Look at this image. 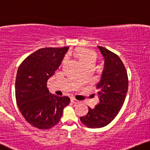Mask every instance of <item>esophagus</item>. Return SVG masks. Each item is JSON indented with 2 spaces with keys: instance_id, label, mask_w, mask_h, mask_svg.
Here are the masks:
<instances>
[{
  "instance_id": "1",
  "label": "esophagus",
  "mask_w": 150,
  "mask_h": 150,
  "mask_svg": "<svg viewBox=\"0 0 150 150\" xmlns=\"http://www.w3.org/2000/svg\"><path fill=\"white\" fill-rule=\"evenodd\" d=\"M71 102H73V104H79V100H75V98H71Z\"/></svg>"
}]
</instances>
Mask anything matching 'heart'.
I'll return each mask as SVG.
<instances>
[{
	"instance_id": "heart-1",
	"label": "heart",
	"mask_w": 150,
	"mask_h": 150,
	"mask_svg": "<svg viewBox=\"0 0 150 150\" xmlns=\"http://www.w3.org/2000/svg\"><path fill=\"white\" fill-rule=\"evenodd\" d=\"M77 54L79 56L81 62L83 65L90 63H96L97 59V55L93 51L88 50V49H79L77 50ZM67 58L64 59V62L67 61Z\"/></svg>"
}]
</instances>
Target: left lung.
<instances>
[{
	"label": "left lung",
	"mask_w": 150,
	"mask_h": 150,
	"mask_svg": "<svg viewBox=\"0 0 150 150\" xmlns=\"http://www.w3.org/2000/svg\"><path fill=\"white\" fill-rule=\"evenodd\" d=\"M104 59V69L96 86L99 103L80 120L89 128L96 129L108 125L121 109L128 91V77L119 57L108 49L98 46Z\"/></svg>",
	"instance_id": "8db88e82"
}]
</instances>
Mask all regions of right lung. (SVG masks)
<instances>
[{
  "label": "right lung",
  "instance_id": "right-lung-1",
  "mask_svg": "<svg viewBox=\"0 0 150 150\" xmlns=\"http://www.w3.org/2000/svg\"><path fill=\"white\" fill-rule=\"evenodd\" d=\"M69 48H41L27 57L18 68L15 80L17 104L26 121L38 129H48L57 125L64 108L70 103L69 97L52 94L46 86Z\"/></svg>",
  "mask_w": 150,
  "mask_h": 150
}]
</instances>
